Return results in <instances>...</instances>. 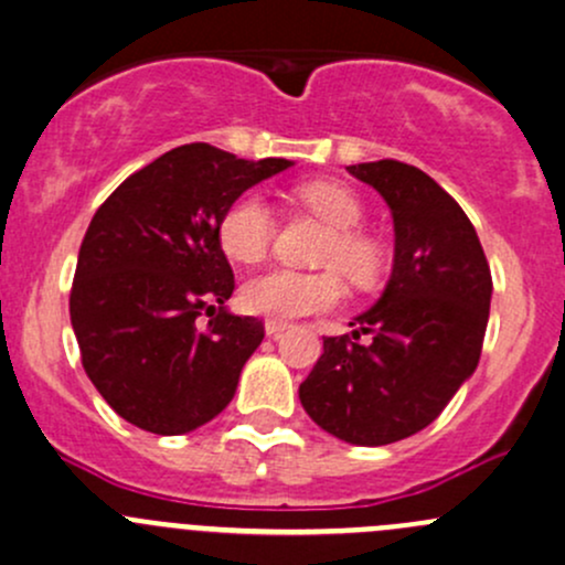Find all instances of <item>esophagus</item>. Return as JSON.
<instances>
[{
	"instance_id": "1",
	"label": "esophagus",
	"mask_w": 565,
	"mask_h": 565,
	"mask_svg": "<svg viewBox=\"0 0 565 565\" xmlns=\"http://www.w3.org/2000/svg\"><path fill=\"white\" fill-rule=\"evenodd\" d=\"M287 330H289V324L281 322V319H267V322H265V332L270 338H278L281 332H287Z\"/></svg>"
}]
</instances>
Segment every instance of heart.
Instances as JSON below:
<instances>
[{
	"mask_svg": "<svg viewBox=\"0 0 565 565\" xmlns=\"http://www.w3.org/2000/svg\"><path fill=\"white\" fill-rule=\"evenodd\" d=\"M295 200L330 227L319 248V265L335 267L358 287H367L384 267V248L376 237L362 233V205L358 194L335 181H306L295 189ZM273 213L259 192H243L224 207L216 224V241L230 259L259 263L273 241ZM343 298L334 270L298 273L273 267L248 278L241 289V306L248 313L270 319H298L328 311Z\"/></svg>",
	"mask_w": 565,
	"mask_h": 565,
	"instance_id": "obj_1",
	"label": "heart"
}]
</instances>
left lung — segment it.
I'll use <instances>...</instances> for the list:
<instances>
[{"instance_id":"8db88e82","label":"left lung","mask_w":565,"mask_h":565,"mask_svg":"<svg viewBox=\"0 0 565 565\" xmlns=\"http://www.w3.org/2000/svg\"><path fill=\"white\" fill-rule=\"evenodd\" d=\"M347 170L387 203L395 257L382 298L349 322L352 338H324L300 403L330 436L384 447L430 425L473 376L492 278L473 224L430 175L395 159Z\"/></svg>"}]
</instances>
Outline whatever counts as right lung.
<instances>
[{"mask_svg":"<svg viewBox=\"0 0 565 565\" xmlns=\"http://www.w3.org/2000/svg\"><path fill=\"white\" fill-rule=\"evenodd\" d=\"M292 164L189 142L129 175L94 213L70 319L83 367L118 417L181 436L233 401L265 328L224 306L235 278L216 224L237 194ZM203 312L212 319L200 329Z\"/></svg>","mask_w":565,"mask_h":565,"instance_id":"add662e5","label":"right lung"}]
</instances>
